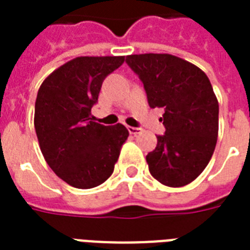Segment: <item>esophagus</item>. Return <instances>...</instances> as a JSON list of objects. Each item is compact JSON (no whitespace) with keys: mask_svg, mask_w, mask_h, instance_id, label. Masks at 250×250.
Segmentation results:
<instances>
[{"mask_svg":"<svg viewBox=\"0 0 250 250\" xmlns=\"http://www.w3.org/2000/svg\"><path fill=\"white\" fill-rule=\"evenodd\" d=\"M127 130H129V133H130V134H134V136H136V134H138V133H141V130H143V129H141V127L127 126Z\"/></svg>","mask_w":250,"mask_h":250,"instance_id":"34e87169","label":"esophagus"}]
</instances>
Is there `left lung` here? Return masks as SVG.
<instances>
[{
    "label": "left lung",
    "mask_w": 250,
    "mask_h": 250,
    "mask_svg": "<svg viewBox=\"0 0 250 250\" xmlns=\"http://www.w3.org/2000/svg\"><path fill=\"white\" fill-rule=\"evenodd\" d=\"M126 63L137 74L150 107H163L165 134L147 153L149 172L172 188L200 176L212 158L218 136V101L200 67L172 54H132Z\"/></svg>",
    "instance_id": "left-lung-1"
}]
</instances>
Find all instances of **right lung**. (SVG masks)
I'll list each match as a JSON object with an SVG mask.
<instances>
[{
    "label": "right lung",
    "instance_id": "obj_1",
    "mask_svg": "<svg viewBox=\"0 0 250 250\" xmlns=\"http://www.w3.org/2000/svg\"><path fill=\"white\" fill-rule=\"evenodd\" d=\"M125 57H77L63 63L40 86L34 127L43 157L63 181L90 189L112 176L129 132L121 124L92 121L104 80Z\"/></svg>",
    "mask_w": 250,
    "mask_h": 250
}]
</instances>
